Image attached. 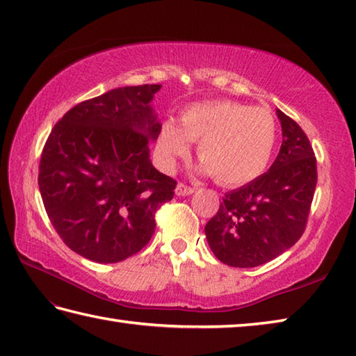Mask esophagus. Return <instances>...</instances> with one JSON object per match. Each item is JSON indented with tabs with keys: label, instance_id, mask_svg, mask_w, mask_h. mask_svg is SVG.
Wrapping results in <instances>:
<instances>
[{
	"label": "esophagus",
	"instance_id": "obj_1",
	"mask_svg": "<svg viewBox=\"0 0 356 356\" xmlns=\"http://www.w3.org/2000/svg\"><path fill=\"white\" fill-rule=\"evenodd\" d=\"M194 193V188L193 186H188V185H185V184H177V186H176V194L177 196H190V194H193Z\"/></svg>",
	"mask_w": 356,
	"mask_h": 356
}]
</instances>
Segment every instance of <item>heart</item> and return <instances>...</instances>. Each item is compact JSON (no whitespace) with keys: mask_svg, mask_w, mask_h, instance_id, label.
Segmentation results:
<instances>
[{"mask_svg":"<svg viewBox=\"0 0 356 356\" xmlns=\"http://www.w3.org/2000/svg\"><path fill=\"white\" fill-rule=\"evenodd\" d=\"M277 127L266 108H252L232 100L204 102L182 111L179 127L162 124L159 151L166 166L186 157L190 143L197 142L200 168L224 186L253 182L268 168L276 145Z\"/></svg>","mask_w":356,"mask_h":356,"instance_id":"1","label":"heart"}]
</instances>
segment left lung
Wrapping results in <instances>:
<instances>
[{"label":"left lung","mask_w":356,"mask_h":356,"mask_svg":"<svg viewBox=\"0 0 356 356\" xmlns=\"http://www.w3.org/2000/svg\"><path fill=\"white\" fill-rule=\"evenodd\" d=\"M282 145L271 168L229 191L205 225L208 245L229 267L262 266L301 239L309 220L318 171L301 127L277 111Z\"/></svg>","instance_id":"left-lung-1"}]
</instances>
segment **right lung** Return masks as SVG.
<instances>
[{"label":"right lung","mask_w":356,"mask_h":356,"mask_svg":"<svg viewBox=\"0 0 356 356\" xmlns=\"http://www.w3.org/2000/svg\"><path fill=\"white\" fill-rule=\"evenodd\" d=\"M160 85L124 86L75 104L55 123L38 166L47 218L86 259L120 262L149 242L177 182L149 160L162 129L149 102Z\"/></svg>","instance_id":"1"}]
</instances>
